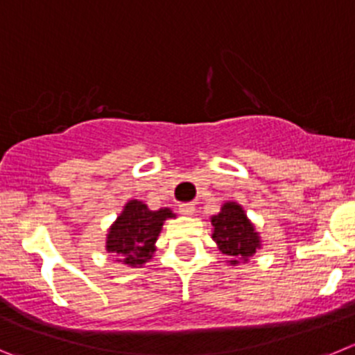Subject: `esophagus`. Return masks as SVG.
Wrapping results in <instances>:
<instances>
[{
  "label": "esophagus",
  "mask_w": 355,
  "mask_h": 355,
  "mask_svg": "<svg viewBox=\"0 0 355 355\" xmlns=\"http://www.w3.org/2000/svg\"><path fill=\"white\" fill-rule=\"evenodd\" d=\"M178 212H180L182 216H193V214L196 212V207H194L193 203H182V205H178Z\"/></svg>",
  "instance_id": "1"
}]
</instances>
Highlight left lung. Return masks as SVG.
<instances>
[{
	"instance_id": "8db88e82",
	"label": "left lung",
	"mask_w": 355,
	"mask_h": 355,
	"mask_svg": "<svg viewBox=\"0 0 355 355\" xmlns=\"http://www.w3.org/2000/svg\"><path fill=\"white\" fill-rule=\"evenodd\" d=\"M212 239L219 251L228 257L230 265L248 261L261 248L260 235L248 219L244 209L235 201H226L221 212L210 217Z\"/></svg>"
}]
</instances>
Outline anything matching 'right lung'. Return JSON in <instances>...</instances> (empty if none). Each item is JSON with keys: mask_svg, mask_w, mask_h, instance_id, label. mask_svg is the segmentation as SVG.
I'll return each mask as SVG.
<instances>
[{"mask_svg": "<svg viewBox=\"0 0 355 355\" xmlns=\"http://www.w3.org/2000/svg\"><path fill=\"white\" fill-rule=\"evenodd\" d=\"M171 217L175 214L170 209L150 210L143 201H127L107 232V253L129 267H141L154 257L162 225Z\"/></svg>", "mask_w": 355, "mask_h": 355, "instance_id": "1", "label": "right lung"}]
</instances>
